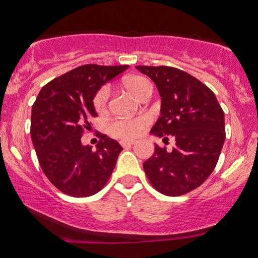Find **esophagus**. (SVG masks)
Masks as SVG:
<instances>
[{"instance_id":"34e87169","label":"esophagus","mask_w":258,"mask_h":258,"mask_svg":"<svg viewBox=\"0 0 258 258\" xmlns=\"http://www.w3.org/2000/svg\"><path fill=\"white\" fill-rule=\"evenodd\" d=\"M120 143H121V146H122L123 148H127V147L133 146V144L136 143V141H121Z\"/></svg>"}]
</instances>
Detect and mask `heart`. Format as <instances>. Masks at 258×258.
<instances>
[{"label":"heart","instance_id":"obj_1","mask_svg":"<svg viewBox=\"0 0 258 258\" xmlns=\"http://www.w3.org/2000/svg\"><path fill=\"white\" fill-rule=\"evenodd\" d=\"M123 85L138 99H141L146 92L153 91L152 84L142 76H131V78L125 80ZM109 93H110L109 87L104 86L94 96L93 105L98 112L105 111L106 105H108ZM148 125H149V117L143 116V115L133 117H119V119L112 121L109 126V130H110L111 135L117 138L133 139L141 136Z\"/></svg>","mask_w":258,"mask_h":258}]
</instances>
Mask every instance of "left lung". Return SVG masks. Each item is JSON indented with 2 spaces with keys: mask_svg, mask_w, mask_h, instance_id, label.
<instances>
[{
  "mask_svg": "<svg viewBox=\"0 0 258 258\" xmlns=\"http://www.w3.org/2000/svg\"><path fill=\"white\" fill-rule=\"evenodd\" d=\"M161 97L160 117L150 130L158 137H173L171 152L155 144L143 164L152 185L168 197L189 193L215 170L226 139L224 112L215 93L190 74L171 67L137 65Z\"/></svg>",
  "mask_w": 258,
  "mask_h": 258,
  "instance_id": "left-lung-1",
  "label": "left lung"
}]
</instances>
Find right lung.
<instances>
[{"label": "right lung", "mask_w": 258, "mask_h": 258, "mask_svg": "<svg viewBox=\"0 0 258 258\" xmlns=\"http://www.w3.org/2000/svg\"><path fill=\"white\" fill-rule=\"evenodd\" d=\"M128 65H81L52 80L38 93L31 111V139L41 168L55 188L75 198L98 193L108 182L122 147L100 135L96 150L81 143L96 117L94 96Z\"/></svg>", "instance_id": "1"}]
</instances>
